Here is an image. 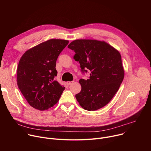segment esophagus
Segmentation results:
<instances>
[{
    "label": "esophagus",
    "mask_w": 151,
    "mask_h": 151,
    "mask_svg": "<svg viewBox=\"0 0 151 151\" xmlns=\"http://www.w3.org/2000/svg\"><path fill=\"white\" fill-rule=\"evenodd\" d=\"M73 83V81H69V82H67V84H68V85H70L72 84Z\"/></svg>",
    "instance_id": "34e87169"
}]
</instances>
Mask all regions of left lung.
Here are the masks:
<instances>
[{
    "mask_svg": "<svg viewBox=\"0 0 151 151\" xmlns=\"http://www.w3.org/2000/svg\"><path fill=\"white\" fill-rule=\"evenodd\" d=\"M68 48L75 52L81 71H90V78L81 79L77 101L85 110L96 111L106 106L119 90L124 77L119 52L106 42L91 39L73 40Z\"/></svg>",
    "mask_w": 151,
    "mask_h": 151,
    "instance_id": "8db88e82",
    "label": "left lung"
}]
</instances>
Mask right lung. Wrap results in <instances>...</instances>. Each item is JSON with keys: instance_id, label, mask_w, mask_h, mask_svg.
Listing matches in <instances>:
<instances>
[{"instance_id": "add662e5", "label": "right lung", "mask_w": 151, "mask_h": 151, "mask_svg": "<svg viewBox=\"0 0 151 151\" xmlns=\"http://www.w3.org/2000/svg\"><path fill=\"white\" fill-rule=\"evenodd\" d=\"M68 44V40L50 39L29 49L20 58L18 87L35 109H48L58 102L64 90L54 78L57 75V58Z\"/></svg>"}]
</instances>
